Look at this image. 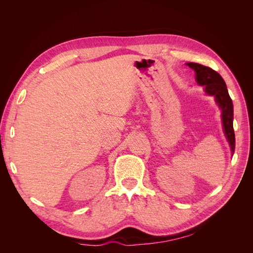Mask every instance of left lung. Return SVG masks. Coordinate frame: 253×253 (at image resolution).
I'll return each mask as SVG.
<instances>
[{"instance_id":"1","label":"left lung","mask_w":253,"mask_h":253,"mask_svg":"<svg viewBox=\"0 0 253 253\" xmlns=\"http://www.w3.org/2000/svg\"><path fill=\"white\" fill-rule=\"evenodd\" d=\"M196 73V81L205 86L206 93L215 97V100L221 110L223 126L232 153L235 149V136L233 129V104L229 96L226 83L221 76L212 68L198 63H188Z\"/></svg>"}]
</instances>
